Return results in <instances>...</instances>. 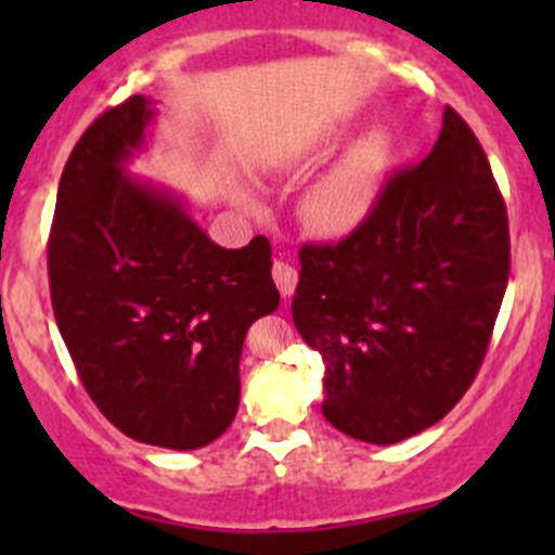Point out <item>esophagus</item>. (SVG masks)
<instances>
[{"label":"esophagus","mask_w":555,"mask_h":555,"mask_svg":"<svg viewBox=\"0 0 555 555\" xmlns=\"http://www.w3.org/2000/svg\"><path fill=\"white\" fill-rule=\"evenodd\" d=\"M273 282H276L279 293H282L284 298H289V295L295 293V287H298V271H295L293 262L287 260L273 262Z\"/></svg>","instance_id":"34e87169"}]
</instances>
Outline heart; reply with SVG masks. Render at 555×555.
<instances>
[{
    "instance_id": "b5f03b06",
    "label": "heart",
    "mask_w": 555,
    "mask_h": 555,
    "mask_svg": "<svg viewBox=\"0 0 555 555\" xmlns=\"http://www.w3.org/2000/svg\"><path fill=\"white\" fill-rule=\"evenodd\" d=\"M395 158V137L386 128L357 139L344 158L306 190L300 215L311 233L344 238L371 215L386 171Z\"/></svg>"
}]
</instances>
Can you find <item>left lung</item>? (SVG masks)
Returning a JSON list of instances; mask_svg holds the SVG:
<instances>
[{
	"mask_svg": "<svg viewBox=\"0 0 555 555\" xmlns=\"http://www.w3.org/2000/svg\"><path fill=\"white\" fill-rule=\"evenodd\" d=\"M507 273L505 201L446 106L433 153L389 177L354 233L300 249L293 322L324 360V418L376 446L440 422L478 376Z\"/></svg>",
	"mask_w": 555,
	"mask_h": 555,
	"instance_id": "left-lung-1",
	"label": "left lung"
}]
</instances>
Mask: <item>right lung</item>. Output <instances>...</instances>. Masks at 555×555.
<instances>
[{"label": "right lung", "instance_id": "1", "mask_svg": "<svg viewBox=\"0 0 555 555\" xmlns=\"http://www.w3.org/2000/svg\"><path fill=\"white\" fill-rule=\"evenodd\" d=\"M153 102L131 96L72 150L48 242L61 338L99 411L128 438L204 449L236 418L246 330L279 309L271 244L222 249L182 198L126 171Z\"/></svg>", "mask_w": 555, "mask_h": 555}]
</instances>
